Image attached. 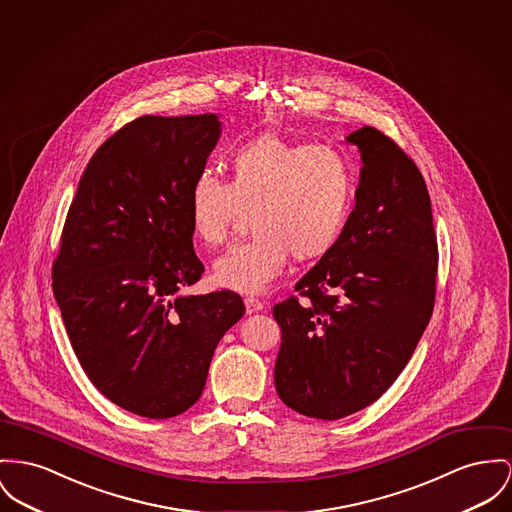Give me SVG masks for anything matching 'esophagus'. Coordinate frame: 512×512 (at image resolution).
<instances>
[{
    "mask_svg": "<svg viewBox=\"0 0 512 512\" xmlns=\"http://www.w3.org/2000/svg\"><path fill=\"white\" fill-rule=\"evenodd\" d=\"M244 305H246V312H248V314L258 312V310L264 308V303H262L260 299H256V297H246V299H244Z\"/></svg>",
    "mask_w": 512,
    "mask_h": 512,
    "instance_id": "obj_1",
    "label": "esophagus"
}]
</instances>
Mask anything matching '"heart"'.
Wrapping results in <instances>:
<instances>
[{"mask_svg":"<svg viewBox=\"0 0 512 512\" xmlns=\"http://www.w3.org/2000/svg\"><path fill=\"white\" fill-rule=\"evenodd\" d=\"M229 171V182L198 172L186 198L205 244H221L242 209H252L254 233L213 264L219 287L260 293L289 254L316 260L338 244L355 200V172L338 147L262 134L231 151Z\"/></svg>","mask_w":512,"mask_h":512,"instance_id":"heart-1","label":"heart"}]
</instances>
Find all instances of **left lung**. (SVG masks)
I'll list each match as a JSON object with an SVG mask.
<instances>
[{"mask_svg": "<svg viewBox=\"0 0 512 512\" xmlns=\"http://www.w3.org/2000/svg\"><path fill=\"white\" fill-rule=\"evenodd\" d=\"M361 153L355 207L338 244L273 307L275 390L334 421L371 406L408 365L435 305L437 235L415 163L376 128L345 137Z\"/></svg>", "mask_w": 512, "mask_h": 512, "instance_id": "obj_1", "label": "left lung"}]
</instances>
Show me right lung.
I'll return each mask as SVG.
<instances>
[{
  "mask_svg": "<svg viewBox=\"0 0 512 512\" xmlns=\"http://www.w3.org/2000/svg\"><path fill=\"white\" fill-rule=\"evenodd\" d=\"M219 136L215 114L136 118L97 149L69 205L54 297L89 380L141 417L194 406L244 314L233 291L184 293L204 273L186 198Z\"/></svg>",
  "mask_w": 512,
  "mask_h": 512,
  "instance_id": "obj_1",
  "label": "right lung"
}]
</instances>
